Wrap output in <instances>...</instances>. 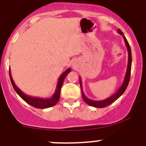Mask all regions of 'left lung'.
<instances>
[{
  "label": "left lung",
  "mask_w": 146,
  "mask_h": 146,
  "mask_svg": "<svg viewBox=\"0 0 146 146\" xmlns=\"http://www.w3.org/2000/svg\"><path fill=\"white\" fill-rule=\"evenodd\" d=\"M117 32L119 34V35H122L123 36L124 41H125V45L127 47V52H128V62H127V71L126 73H125V78H124V81L122 82V84L121 85V86L119 87V89L114 94L111 95V96L108 97L107 99H104V100H101V101H94L92 100V99H89L88 98H87L86 96H85V94H84V92H83L82 89V83H81V78L79 77V81H80V86H81V93H82V97L83 99L84 100V102L88 104L89 106H92V107H96V108H104V107H107L110 104H112L113 102H115L117 99L119 97H120L122 95V94L125 92L127 87L128 86L129 81H130V72H131V65H132V54H131V49H130V44H129L127 40V39L125 38V36H124V34L122 33V32L120 29L117 30Z\"/></svg>",
  "instance_id": "obj_1"
}]
</instances>
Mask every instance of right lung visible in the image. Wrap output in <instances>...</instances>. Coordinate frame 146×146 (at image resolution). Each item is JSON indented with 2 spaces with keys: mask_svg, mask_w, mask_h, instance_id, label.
<instances>
[{
  "mask_svg": "<svg viewBox=\"0 0 146 146\" xmlns=\"http://www.w3.org/2000/svg\"><path fill=\"white\" fill-rule=\"evenodd\" d=\"M71 71L70 68H68L65 72L62 73V74L60 76L59 79L58 81V84H57L56 89L54 92V94L52 96V97L49 98V99H43V98L39 97H34V96H30L28 95L25 94L24 92H22L19 88H18L17 86L15 84L14 81H13V78H12L11 74V70H9V76H10L11 82L12 86H13V88L16 91V93L19 94V96L24 101H25L27 104L29 105L32 106L34 107H36L38 109H46L49 108L54 106L58 103L60 99V90L61 87H62V84H63L64 79L66 77V76Z\"/></svg>",
  "mask_w": 146,
  "mask_h": 146,
  "instance_id": "obj_1",
  "label": "right lung"
}]
</instances>
